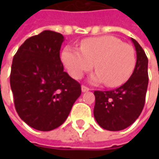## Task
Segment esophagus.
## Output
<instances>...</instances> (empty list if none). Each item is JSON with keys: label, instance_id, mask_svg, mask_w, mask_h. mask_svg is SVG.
Listing matches in <instances>:
<instances>
[{"label": "esophagus", "instance_id": "1", "mask_svg": "<svg viewBox=\"0 0 159 159\" xmlns=\"http://www.w3.org/2000/svg\"><path fill=\"white\" fill-rule=\"evenodd\" d=\"M81 90H82V92H88V91H89L90 89L88 88V87H86V86H81Z\"/></svg>", "mask_w": 159, "mask_h": 159}]
</instances>
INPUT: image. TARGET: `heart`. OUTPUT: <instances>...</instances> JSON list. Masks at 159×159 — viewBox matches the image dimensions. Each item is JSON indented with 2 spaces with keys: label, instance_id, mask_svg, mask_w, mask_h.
<instances>
[{
  "label": "heart",
  "instance_id": "b5f03b06",
  "mask_svg": "<svg viewBox=\"0 0 159 159\" xmlns=\"http://www.w3.org/2000/svg\"><path fill=\"white\" fill-rule=\"evenodd\" d=\"M62 60L74 79H80L95 64L96 71L89 78L90 82H105L107 87L114 88L131 75L135 65V52L133 47L116 37L101 36L82 40L80 51L64 48Z\"/></svg>",
  "mask_w": 159,
  "mask_h": 159
}]
</instances>
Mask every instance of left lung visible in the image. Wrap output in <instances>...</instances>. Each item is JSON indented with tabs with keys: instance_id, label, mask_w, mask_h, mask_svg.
I'll list each match as a JSON object with an SVG mask.
<instances>
[{
	"instance_id": "left-lung-1",
	"label": "left lung",
	"mask_w": 159,
	"mask_h": 159,
	"mask_svg": "<svg viewBox=\"0 0 159 159\" xmlns=\"http://www.w3.org/2000/svg\"><path fill=\"white\" fill-rule=\"evenodd\" d=\"M136 64L128 80L110 91H95L94 116L98 125L109 131H120L131 125L143 111L149 83L148 58L136 40Z\"/></svg>"
}]
</instances>
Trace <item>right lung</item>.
<instances>
[{
    "label": "right lung",
    "instance_id": "1",
    "mask_svg": "<svg viewBox=\"0 0 159 159\" xmlns=\"http://www.w3.org/2000/svg\"><path fill=\"white\" fill-rule=\"evenodd\" d=\"M64 40L59 33L43 31L28 38L13 57L9 81L16 111L36 130L60 126L81 94L80 84L64 71Z\"/></svg>",
    "mask_w": 159,
    "mask_h": 159
}]
</instances>
